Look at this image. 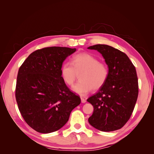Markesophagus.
<instances>
[{"label": "esophagus", "mask_w": 154, "mask_h": 154, "mask_svg": "<svg viewBox=\"0 0 154 154\" xmlns=\"http://www.w3.org/2000/svg\"><path fill=\"white\" fill-rule=\"evenodd\" d=\"M81 103H86V99H85V97H81Z\"/></svg>", "instance_id": "obj_1"}]
</instances>
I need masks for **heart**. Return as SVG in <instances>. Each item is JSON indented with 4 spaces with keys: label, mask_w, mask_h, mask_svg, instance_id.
Returning <instances> with one entry per match:
<instances>
[{
    "label": "heart",
    "mask_w": 154,
    "mask_h": 154,
    "mask_svg": "<svg viewBox=\"0 0 154 154\" xmlns=\"http://www.w3.org/2000/svg\"><path fill=\"white\" fill-rule=\"evenodd\" d=\"M79 75V81L72 88L81 95L102 88L109 76V69L104 62L88 53L75 55L71 63L65 62L61 67V76L68 85H72Z\"/></svg>",
    "instance_id": "b5f03b06"
}]
</instances>
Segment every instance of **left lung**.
Segmentation results:
<instances>
[{
    "mask_svg": "<svg viewBox=\"0 0 154 154\" xmlns=\"http://www.w3.org/2000/svg\"><path fill=\"white\" fill-rule=\"evenodd\" d=\"M88 49L102 54L109 69L104 85L87 100L94 107L88 121L100 131L120 129L130 119L138 99L136 68L126 54L110 45L97 44Z\"/></svg>",
    "mask_w": 154,
    "mask_h": 154,
    "instance_id": "8db88e82",
    "label": "left lung"
}]
</instances>
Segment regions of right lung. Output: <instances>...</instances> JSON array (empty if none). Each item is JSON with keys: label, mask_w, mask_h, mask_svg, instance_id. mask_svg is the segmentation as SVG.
Instances as JSON below:
<instances>
[{"label": "right lung", "mask_w": 154, "mask_h": 154, "mask_svg": "<svg viewBox=\"0 0 154 154\" xmlns=\"http://www.w3.org/2000/svg\"><path fill=\"white\" fill-rule=\"evenodd\" d=\"M75 48L48 47L29 55L19 68L15 96L23 119L32 128L48 134L60 130L81 99L61 76V67Z\"/></svg>", "instance_id": "1"}]
</instances>
